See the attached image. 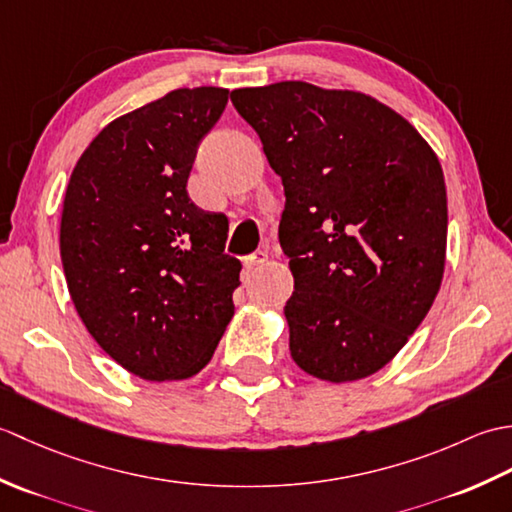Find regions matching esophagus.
Listing matches in <instances>:
<instances>
[{
    "label": "esophagus",
    "instance_id": "34e87169",
    "mask_svg": "<svg viewBox=\"0 0 512 512\" xmlns=\"http://www.w3.org/2000/svg\"><path fill=\"white\" fill-rule=\"evenodd\" d=\"M266 259H268V255L264 253V250H257V253L248 255V257L244 259V268H246V273H253V270H257L259 266H264V264H266Z\"/></svg>",
    "mask_w": 512,
    "mask_h": 512
}]
</instances>
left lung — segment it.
<instances>
[{"label":"left lung","instance_id":"left-lung-1","mask_svg":"<svg viewBox=\"0 0 512 512\" xmlns=\"http://www.w3.org/2000/svg\"><path fill=\"white\" fill-rule=\"evenodd\" d=\"M231 101L284 182L292 361L328 383L376 374L442 284L449 217L436 151L363 92L281 81Z\"/></svg>","mask_w":512,"mask_h":512}]
</instances>
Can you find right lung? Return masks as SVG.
<instances>
[{
  "mask_svg": "<svg viewBox=\"0 0 512 512\" xmlns=\"http://www.w3.org/2000/svg\"><path fill=\"white\" fill-rule=\"evenodd\" d=\"M224 88H180L105 125L65 189L61 264L92 339L154 383L209 365L235 306L242 264L228 220L198 209L187 180Z\"/></svg>",
  "mask_w": 512,
  "mask_h": 512,
  "instance_id": "1",
  "label": "right lung"
}]
</instances>
